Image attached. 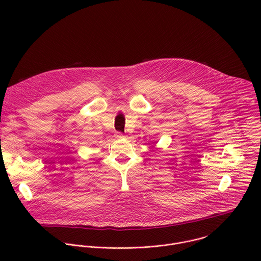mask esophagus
<instances>
[{
    "label": "esophagus",
    "mask_w": 261,
    "mask_h": 261,
    "mask_svg": "<svg viewBox=\"0 0 261 261\" xmlns=\"http://www.w3.org/2000/svg\"><path fill=\"white\" fill-rule=\"evenodd\" d=\"M116 136L118 137V138H122V137H124V134L122 133V132H117V134H116Z\"/></svg>",
    "instance_id": "obj_1"
}]
</instances>
